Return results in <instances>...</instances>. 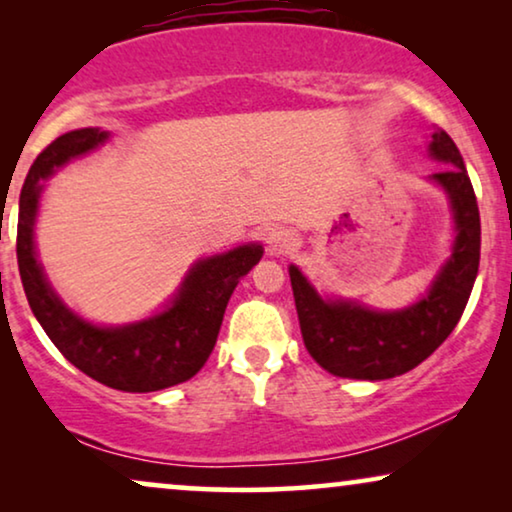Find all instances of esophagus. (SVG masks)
I'll list each match as a JSON object with an SVG mask.
<instances>
[{"label": "esophagus", "mask_w": 512, "mask_h": 512, "mask_svg": "<svg viewBox=\"0 0 512 512\" xmlns=\"http://www.w3.org/2000/svg\"><path fill=\"white\" fill-rule=\"evenodd\" d=\"M298 244V237L289 228H272L268 233V247L275 254H286Z\"/></svg>", "instance_id": "esophagus-1"}]
</instances>
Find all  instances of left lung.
Instances as JSON below:
<instances>
[{
  "instance_id": "8db88e82",
  "label": "left lung",
  "mask_w": 512,
  "mask_h": 512,
  "mask_svg": "<svg viewBox=\"0 0 512 512\" xmlns=\"http://www.w3.org/2000/svg\"><path fill=\"white\" fill-rule=\"evenodd\" d=\"M431 156L450 167L433 181L450 195L457 242L429 296L401 312H375L354 303H326L291 265L300 333L321 368L352 380H389L419 366L447 340L471 298L480 265V212L464 158L445 130L433 132Z\"/></svg>"
}]
</instances>
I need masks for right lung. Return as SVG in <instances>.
I'll list each match as a JSON object with an SVG mask.
<instances>
[{
    "instance_id": "obj_1",
    "label": "right lung",
    "mask_w": 512,
    "mask_h": 512,
    "mask_svg": "<svg viewBox=\"0 0 512 512\" xmlns=\"http://www.w3.org/2000/svg\"><path fill=\"white\" fill-rule=\"evenodd\" d=\"M107 139L100 128L72 130L34 160L20 191L16 254L23 289L34 317L69 363L93 380L121 391H158L191 380L212 354L223 312L242 275L261 261L258 244L200 261L188 272L179 296L163 314L121 328H100L69 312L48 286L34 256L32 228L41 179Z\"/></svg>"
}]
</instances>
